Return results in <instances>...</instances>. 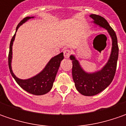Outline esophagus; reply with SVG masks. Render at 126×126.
<instances>
[{"label":"esophagus","instance_id":"1","mask_svg":"<svg viewBox=\"0 0 126 126\" xmlns=\"http://www.w3.org/2000/svg\"><path fill=\"white\" fill-rule=\"evenodd\" d=\"M70 50H64V58H69V57L70 55Z\"/></svg>","mask_w":126,"mask_h":126}]
</instances>
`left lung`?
I'll use <instances>...</instances> for the list:
<instances>
[{
    "instance_id": "1",
    "label": "left lung",
    "mask_w": 126,
    "mask_h": 126,
    "mask_svg": "<svg viewBox=\"0 0 126 126\" xmlns=\"http://www.w3.org/2000/svg\"><path fill=\"white\" fill-rule=\"evenodd\" d=\"M90 17L93 23L105 29L111 38V51L109 58L105 65L94 72H87L82 68L75 55H71L69 58L72 61V76L76 90L85 96H93L101 93L109 86L113 80L117 65L119 57V46L117 37L113 29L104 17L92 14Z\"/></svg>"
}]
</instances>
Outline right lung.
<instances>
[{
    "label": "right lung",
    "mask_w": 126,
    "mask_h": 126,
    "mask_svg": "<svg viewBox=\"0 0 126 126\" xmlns=\"http://www.w3.org/2000/svg\"><path fill=\"white\" fill-rule=\"evenodd\" d=\"M32 18H34V17H27L23 19L17 25L16 32L21 25ZM15 35L16 33H15L10 42L9 56H8V65L11 75L14 78V79L16 80L17 84L29 93L35 95H42L47 93L49 91H50V90L52 88L57 73L60 66L61 62L64 59L63 52H61L60 54L52 57L50 61L47 62L46 66L44 67V69L36 76L27 79H19L15 75L12 69V46H13V42L15 38Z\"/></svg>",
    "instance_id": "right-lung-1"
}]
</instances>
